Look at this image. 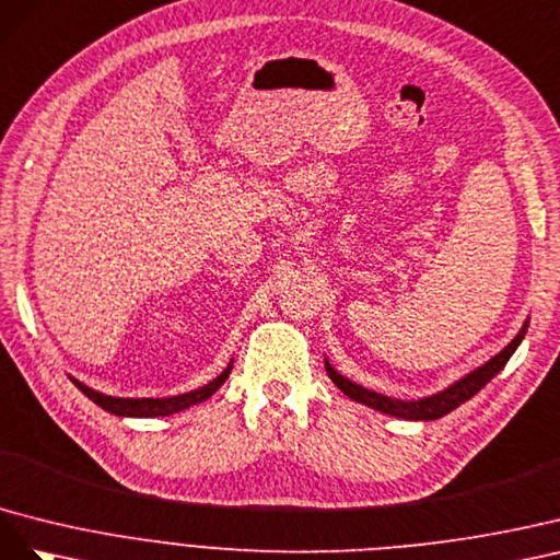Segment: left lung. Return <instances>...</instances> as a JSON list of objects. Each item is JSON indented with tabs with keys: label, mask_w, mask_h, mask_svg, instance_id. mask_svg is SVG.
<instances>
[{
	"label": "left lung",
	"mask_w": 560,
	"mask_h": 560,
	"mask_svg": "<svg viewBox=\"0 0 560 560\" xmlns=\"http://www.w3.org/2000/svg\"><path fill=\"white\" fill-rule=\"evenodd\" d=\"M525 330H528V322L523 324L521 332L500 351L498 357H492L488 363L481 365V369H476L467 377L457 380L453 387L443 389L434 396L420 398V401H398V398L382 396V394H375V392L365 389L361 385H354V382L342 377L338 371H335L328 361H326V373L335 382V385H338V389H342L349 398H354V401H359L363 406L375 408L380 412L394 415V418H404V420H439V418H443V415H448L451 410H455L459 404L469 401L474 394L481 392L488 385V382L504 369L506 361L511 359V354H514L516 347L525 338Z\"/></svg>",
	"instance_id": "obj_1"
}]
</instances>
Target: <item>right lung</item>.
Segmentation results:
<instances>
[{"label":"right lung","mask_w":560,"mask_h":560,"mask_svg":"<svg viewBox=\"0 0 560 560\" xmlns=\"http://www.w3.org/2000/svg\"><path fill=\"white\" fill-rule=\"evenodd\" d=\"M230 373H232V363L213 382H209V385H203L201 389H195V392L180 394V396H171V398H119V396H105L101 392H95V389L82 385V382H77V380H72V382H74L79 392L86 394L91 398L93 404H98L103 410H107L112 415H121V418H166V415L180 412V410H185L189 406L206 401V398L213 396L222 387V382L228 380Z\"/></svg>","instance_id":"obj_1"}]
</instances>
